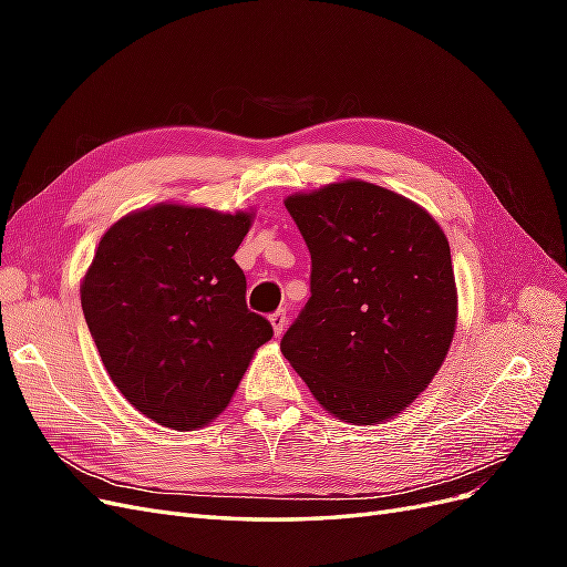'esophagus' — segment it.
Listing matches in <instances>:
<instances>
[{"label": "esophagus", "instance_id": "esophagus-1", "mask_svg": "<svg viewBox=\"0 0 567 567\" xmlns=\"http://www.w3.org/2000/svg\"><path fill=\"white\" fill-rule=\"evenodd\" d=\"M269 321H271V329H274V333L281 336V333L286 331V323H288L286 310H277V312H274V315L269 317Z\"/></svg>", "mask_w": 567, "mask_h": 567}]
</instances>
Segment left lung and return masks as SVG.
I'll return each mask as SVG.
<instances>
[{
	"label": "left lung",
	"mask_w": 567,
	"mask_h": 567,
	"mask_svg": "<svg viewBox=\"0 0 567 567\" xmlns=\"http://www.w3.org/2000/svg\"><path fill=\"white\" fill-rule=\"evenodd\" d=\"M312 255V296L281 352L329 414L398 416L450 352L456 284L450 241L421 205L348 179L286 198Z\"/></svg>",
	"instance_id": "8db88e82"
}]
</instances>
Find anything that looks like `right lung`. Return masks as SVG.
Returning <instances> with one entry per match:
<instances>
[{
  "label": "right lung",
  "mask_w": 567,
  "mask_h": 567,
  "mask_svg": "<svg viewBox=\"0 0 567 567\" xmlns=\"http://www.w3.org/2000/svg\"><path fill=\"white\" fill-rule=\"evenodd\" d=\"M252 213L158 203L101 236L84 274V321L111 381L144 416L194 431L231 402L274 336L248 310L234 252Z\"/></svg>",
  "instance_id": "1"
}]
</instances>
